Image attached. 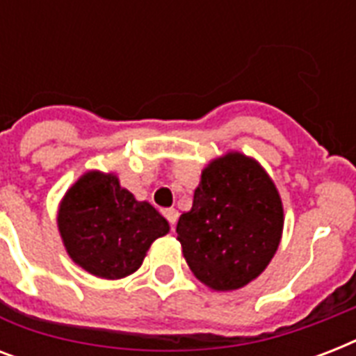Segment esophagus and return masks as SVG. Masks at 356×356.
I'll use <instances>...</instances> for the list:
<instances>
[{
    "label": "esophagus",
    "mask_w": 356,
    "mask_h": 356,
    "mask_svg": "<svg viewBox=\"0 0 356 356\" xmlns=\"http://www.w3.org/2000/svg\"><path fill=\"white\" fill-rule=\"evenodd\" d=\"M164 216H166V220L168 222H170V225H175V223H177V218H179V212L175 211V209H166V211H164Z\"/></svg>",
    "instance_id": "34e87169"
}]
</instances>
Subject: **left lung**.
Wrapping results in <instances>:
<instances>
[{
	"label": "left lung",
	"instance_id": "8db88e82",
	"mask_svg": "<svg viewBox=\"0 0 356 356\" xmlns=\"http://www.w3.org/2000/svg\"><path fill=\"white\" fill-rule=\"evenodd\" d=\"M282 203L259 162L227 153L201 172L194 203L177 222L190 270L218 292L245 286L262 273L281 242Z\"/></svg>",
	"mask_w": 356,
	"mask_h": 356
}]
</instances>
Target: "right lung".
Returning <instances> with one entry per match:
<instances>
[{"label": "right lung", "mask_w": 356, "mask_h": 356, "mask_svg": "<svg viewBox=\"0 0 356 356\" xmlns=\"http://www.w3.org/2000/svg\"><path fill=\"white\" fill-rule=\"evenodd\" d=\"M58 231L75 264L102 279L138 270L170 225L147 201H136L114 173L86 172L58 207Z\"/></svg>", "instance_id": "obj_1"}]
</instances>
